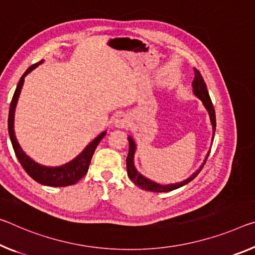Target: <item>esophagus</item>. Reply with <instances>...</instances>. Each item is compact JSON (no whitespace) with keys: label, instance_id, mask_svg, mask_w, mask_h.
I'll return each mask as SVG.
<instances>
[{"label":"esophagus","instance_id":"34e87169","mask_svg":"<svg viewBox=\"0 0 255 255\" xmlns=\"http://www.w3.org/2000/svg\"><path fill=\"white\" fill-rule=\"evenodd\" d=\"M130 125V118L127 115H119L115 120V127L123 129L127 128Z\"/></svg>","mask_w":255,"mask_h":255}]
</instances>
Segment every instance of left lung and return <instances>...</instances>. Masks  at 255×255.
<instances>
[{"label":"left lung","mask_w":255,"mask_h":255,"mask_svg":"<svg viewBox=\"0 0 255 255\" xmlns=\"http://www.w3.org/2000/svg\"><path fill=\"white\" fill-rule=\"evenodd\" d=\"M194 74H195V77H194V80L192 83L193 86V94L199 98L201 100V102L203 103V106L205 108V110L208 111L209 117H210V121H211V126H212V138L211 142H213V137H215V131H216V112H215V108H213V104L211 102V99H210L209 92L207 90V85L204 83L203 77L201 76L199 70L194 69ZM128 142H129V152H128V156H127V173L128 177L130 178V180L134 183L135 185L138 186L144 191H149V192H155V193H162V192H170L173 191V189H177L184 186L186 184H188L189 181H192L195 177L199 175L200 171L203 168V165L207 162V159L210 154V151L208 152V154L205 155V159L203 161V163L201 164V167L197 169V170L188 177L187 179H185L180 183H175V184H168V185H162L159 183H155V181L151 180L147 177L143 176L139 171H137V169L135 167L134 163V157H135V153H136V143L134 138L131 136H128Z\"/></svg>","instance_id":"8db88e82"}]
</instances>
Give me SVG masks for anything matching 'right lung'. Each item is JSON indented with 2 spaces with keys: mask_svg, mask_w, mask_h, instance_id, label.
<instances>
[{
  "mask_svg": "<svg viewBox=\"0 0 255 255\" xmlns=\"http://www.w3.org/2000/svg\"><path fill=\"white\" fill-rule=\"evenodd\" d=\"M43 62L44 60H40L39 62L33 64V66L28 68L25 74H23L21 78H20L10 104L7 128H9L10 139L12 146H13L15 155H17L20 164L22 165V168L25 169L28 175L42 185L52 186V187H64V186H70L76 184L77 181L82 179L83 177L86 175L88 167H90L92 156L95 152V148L101 142V139L106 136L107 131H102L98 137H95V138L83 149V152L80 153L79 155H77L74 160L69 161V162L66 164L59 165V167H47V165L39 164L37 162H35L30 156H28L26 153L23 152V149L18 143L17 137L14 135L15 107H17L20 92H21L23 82H25V77Z\"/></svg>",
  "mask_w": 255,
  "mask_h": 255,
  "instance_id": "right-lung-1",
  "label": "right lung"
}]
</instances>
